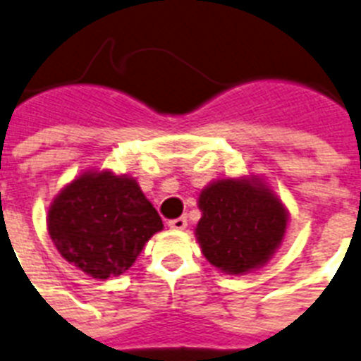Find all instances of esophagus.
Masks as SVG:
<instances>
[{"label": "esophagus", "mask_w": 361, "mask_h": 361, "mask_svg": "<svg viewBox=\"0 0 361 361\" xmlns=\"http://www.w3.org/2000/svg\"><path fill=\"white\" fill-rule=\"evenodd\" d=\"M168 225L171 231H184L188 225V221H186V217H177V219H171V221H168Z\"/></svg>", "instance_id": "obj_1"}]
</instances>
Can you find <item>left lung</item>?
Here are the masks:
<instances>
[{"label": "left lung", "instance_id": "1", "mask_svg": "<svg viewBox=\"0 0 361 361\" xmlns=\"http://www.w3.org/2000/svg\"><path fill=\"white\" fill-rule=\"evenodd\" d=\"M195 227L201 251L228 275H245L269 262L284 240L288 210L260 178H219L199 193Z\"/></svg>", "mask_w": 361, "mask_h": 361}]
</instances>
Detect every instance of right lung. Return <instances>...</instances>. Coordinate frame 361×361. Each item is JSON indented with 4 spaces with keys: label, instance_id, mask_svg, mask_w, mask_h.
<instances>
[{
    "label": "right lung",
    "instance_id": "add662e5",
    "mask_svg": "<svg viewBox=\"0 0 361 361\" xmlns=\"http://www.w3.org/2000/svg\"><path fill=\"white\" fill-rule=\"evenodd\" d=\"M162 228L138 183L109 169L73 178L47 210V232L56 251L99 281L125 273Z\"/></svg>",
    "mask_w": 361,
    "mask_h": 361
}]
</instances>
